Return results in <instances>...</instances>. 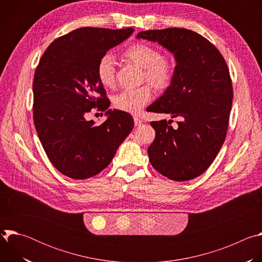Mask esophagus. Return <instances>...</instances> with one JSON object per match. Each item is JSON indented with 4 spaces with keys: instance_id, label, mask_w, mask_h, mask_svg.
Listing matches in <instances>:
<instances>
[{
    "instance_id": "esophagus-1",
    "label": "esophagus",
    "mask_w": 262,
    "mask_h": 262,
    "mask_svg": "<svg viewBox=\"0 0 262 262\" xmlns=\"http://www.w3.org/2000/svg\"><path fill=\"white\" fill-rule=\"evenodd\" d=\"M134 121H135V125L136 126H139V125H141L142 124V119L140 118V117H138V116H134Z\"/></svg>"
}]
</instances>
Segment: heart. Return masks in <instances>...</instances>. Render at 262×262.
Here are the masks:
<instances>
[{
  "instance_id": "heart-1",
  "label": "heart",
  "mask_w": 262,
  "mask_h": 262,
  "mask_svg": "<svg viewBox=\"0 0 262 262\" xmlns=\"http://www.w3.org/2000/svg\"><path fill=\"white\" fill-rule=\"evenodd\" d=\"M123 58L143 68V79L156 90L165 91L173 82L174 68L171 60L157 48L147 43L137 42L123 51ZM116 61L113 55L103 54L96 64V77L105 88L115 85ZM151 98V89L145 85L139 88L124 89L115 95L114 105L127 113H139Z\"/></svg>"
}]
</instances>
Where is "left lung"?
Listing matches in <instances>:
<instances>
[{
	"label": "left lung",
	"mask_w": 262,
	"mask_h": 262,
	"mask_svg": "<svg viewBox=\"0 0 262 262\" xmlns=\"http://www.w3.org/2000/svg\"><path fill=\"white\" fill-rule=\"evenodd\" d=\"M137 38L158 41L174 54L172 85L147 107L170 114L171 121H151L156 138L148 147L152 167L175 181L200 176L215 159L225 141L233 89L227 63L202 35L179 28L140 32Z\"/></svg>",
	"instance_id": "1"
}]
</instances>
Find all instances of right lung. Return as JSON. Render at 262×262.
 I'll return each mask as SVG.
<instances>
[{
    "label": "right lung",
    "instance_id": "right-lung-1",
    "mask_svg": "<svg viewBox=\"0 0 262 262\" xmlns=\"http://www.w3.org/2000/svg\"><path fill=\"white\" fill-rule=\"evenodd\" d=\"M133 32L132 28H79L55 39L36 67L35 128L49 160L67 177L87 179L101 172L133 130L130 114L106 111L110 100L96 77L98 59ZM95 107L109 115L99 126L85 120Z\"/></svg>",
    "mask_w": 262,
    "mask_h": 262
}]
</instances>
